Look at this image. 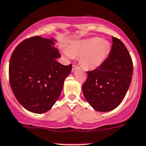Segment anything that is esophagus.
Wrapping results in <instances>:
<instances>
[{
    "mask_svg": "<svg viewBox=\"0 0 146 146\" xmlns=\"http://www.w3.org/2000/svg\"><path fill=\"white\" fill-rule=\"evenodd\" d=\"M77 67H78V66L76 65V64H73V65H72V71L73 72L74 71V70H76V69L77 68Z\"/></svg>",
    "mask_w": 146,
    "mask_h": 146,
    "instance_id": "34e87169",
    "label": "esophagus"
}]
</instances>
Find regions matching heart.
<instances>
[{
    "mask_svg": "<svg viewBox=\"0 0 146 146\" xmlns=\"http://www.w3.org/2000/svg\"><path fill=\"white\" fill-rule=\"evenodd\" d=\"M110 51L109 42L101 37H92L74 42L69 46L65 54L67 57L80 56V64L86 70H94L102 65Z\"/></svg>",
    "mask_w": 146,
    "mask_h": 146,
    "instance_id": "heart-1",
    "label": "heart"
}]
</instances>
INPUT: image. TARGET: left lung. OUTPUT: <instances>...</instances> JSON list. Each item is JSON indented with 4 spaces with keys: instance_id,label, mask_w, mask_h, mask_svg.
<instances>
[{
    "instance_id": "8db88e82",
    "label": "left lung",
    "mask_w": 146,
    "mask_h": 146,
    "mask_svg": "<svg viewBox=\"0 0 146 146\" xmlns=\"http://www.w3.org/2000/svg\"><path fill=\"white\" fill-rule=\"evenodd\" d=\"M109 57L97 69L87 72L82 86L88 103L98 111H110L119 106L132 79V59L119 39L112 37Z\"/></svg>"
}]
</instances>
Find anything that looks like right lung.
<instances>
[{"label": "right lung", "instance_id": "right-lung-1", "mask_svg": "<svg viewBox=\"0 0 146 146\" xmlns=\"http://www.w3.org/2000/svg\"><path fill=\"white\" fill-rule=\"evenodd\" d=\"M53 44V38L35 36L21 42L11 57V89L18 102L33 113H42L52 107L72 71V64L56 60L60 54Z\"/></svg>", "mask_w": 146, "mask_h": 146}]
</instances>
